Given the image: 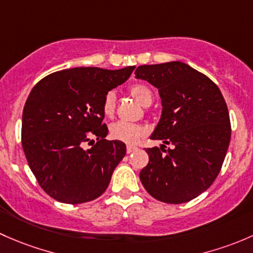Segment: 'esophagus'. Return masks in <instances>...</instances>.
Listing matches in <instances>:
<instances>
[{"instance_id":"esophagus-1","label":"esophagus","mask_w":253,"mask_h":253,"mask_svg":"<svg viewBox=\"0 0 253 253\" xmlns=\"http://www.w3.org/2000/svg\"><path fill=\"white\" fill-rule=\"evenodd\" d=\"M134 151H136V147H135V146H131V145L126 146V152L127 153H132Z\"/></svg>"}]
</instances>
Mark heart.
Instances as JSON below:
<instances>
[{"instance_id": "1", "label": "heart", "mask_w": 253, "mask_h": 253, "mask_svg": "<svg viewBox=\"0 0 253 253\" xmlns=\"http://www.w3.org/2000/svg\"><path fill=\"white\" fill-rule=\"evenodd\" d=\"M131 93L142 106H146L148 102H152V92L145 85H134L131 87ZM114 107H116V93H114V91H109L103 98V113L108 117L113 116ZM109 131H111V136L114 140H119V141H123L126 144H136L145 135V129L140 126L139 124L129 123V122L124 121L112 124L109 127Z\"/></svg>"}]
</instances>
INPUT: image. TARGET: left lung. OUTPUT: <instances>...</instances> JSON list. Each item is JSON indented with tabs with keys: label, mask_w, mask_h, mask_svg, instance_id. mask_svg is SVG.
Instances as JSON below:
<instances>
[{
	"label": "left lung",
	"mask_w": 253,
	"mask_h": 253,
	"mask_svg": "<svg viewBox=\"0 0 253 253\" xmlns=\"http://www.w3.org/2000/svg\"><path fill=\"white\" fill-rule=\"evenodd\" d=\"M135 78L153 85L162 101L150 139L171 145L146 148L140 180L158 201H191L213 184L225 158L231 135L225 100L210 78L179 61L140 66Z\"/></svg>",
	"instance_id": "obj_1"
}]
</instances>
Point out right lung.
Returning a JSON list of instances; mask_svg holds the SVG:
<instances>
[{
  "instance_id": "right-lung-1",
  "label": "right lung",
  "mask_w": 253,
  "mask_h": 253,
  "mask_svg": "<svg viewBox=\"0 0 253 253\" xmlns=\"http://www.w3.org/2000/svg\"><path fill=\"white\" fill-rule=\"evenodd\" d=\"M134 69L61 70L30 91L22 117L23 150L40 186L57 201L84 204L107 189L126 146L106 140L103 98L126 83ZM86 144L91 147L85 149Z\"/></svg>"
}]
</instances>
